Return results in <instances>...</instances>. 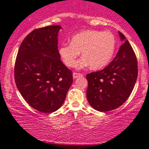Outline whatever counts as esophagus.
<instances>
[{
	"instance_id": "34e87169",
	"label": "esophagus",
	"mask_w": 149,
	"mask_h": 149,
	"mask_svg": "<svg viewBox=\"0 0 149 149\" xmlns=\"http://www.w3.org/2000/svg\"><path fill=\"white\" fill-rule=\"evenodd\" d=\"M83 74H80V73H76V72H74L73 73V78L74 79H76L79 77H82Z\"/></svg>"
}]
</instances>
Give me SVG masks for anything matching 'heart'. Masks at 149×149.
Returning a JSON list of instances; mask_svg holds the SVG:
<instances>
[{"label": "heart", "mask_w": 149, "mask_h": 149, "mask_svg": "<svg viewBox=\"0 0 149 149\" xmlns=\"http://www.w3.org/2000/svg\"><path fill=\"white\" fill-rule=\"evenodd\" d=\"M116 48V39L110 32L96 30H84L72 36L71 43L63 44L59 48L62 60L68 67H73L76 59L77 68L90 65L93 70L103 68L112 60Z\"/></svg>", "instance_id": "b5f03b06"}]
</instances>
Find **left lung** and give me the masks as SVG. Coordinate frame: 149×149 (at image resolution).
I'll list each match as a JSON object with an SVG mask.
<instances>
[{
	"mask_svg": "<svg viewBox=\"0 0 149 149\" xmlns=\"http://www.w3.org/2000/svg\"><path fill=\"white\" fill-rule=\"evenodd\" d=\"M113 60L106 68L86 74V98L90 106L100 112L115 110L129 98L138 74L136 55L125 36Z\"/></svg>",
	"mask_w": 149,
	"mask_h": 149,
	"instance_id": "8db88e82",
	"label": "left lung"
}]
</instances>
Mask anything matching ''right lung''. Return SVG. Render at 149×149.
<instances>
[{
	"label": "right lung",
	"instance_id": "obj_1",
	"mask_svg": "<svg viewBox=\"0 0 149 149\" xmlns=\"http://www.w3.org/2000/svg\"><path fill=\"white\" fill-rule=\"evenodd\" d=\"M60 25L36 29L24 39L15 64V82L24 99L43 113L58 110L72 82V71L60 60Z\"/></svg>",
	"mask_w": 149,
	"mask_h": 149
}]
</instances>
